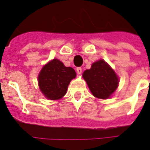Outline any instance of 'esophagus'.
<instances>
[{"instance_id": "34e87169", "label": "esophagus", "mask_w": 150, "mask_h": 150, "mask_svg": "<svg viewBox=\"0 0 150 150\" xmlns=\"http://www.w3.org/2000/svg\"><path fill=\"white\" fill-rule=\"evenodd\" d=\"M76 71H77V73L79 74V75H81L82 72V68H76Z\"/></svg>"}]
</instances>
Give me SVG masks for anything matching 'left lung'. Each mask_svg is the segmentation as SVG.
<instances>
[{"label":"left lung","mask_w":150,"mask_h":150,"mask_svg":"<svg viewBox=\"0 0 150 150\" xmlns=\"http://www.w3.org/2000/svg\"><path fill=\"white\" fill-rule=\"evenodd\" d=\"M82 76L93 95L97 98H109L117 88L118 78L103 60L93 64L91 68L85 71Z\"/></svg>","instance_id":"left-lung-1"}]
</instances>
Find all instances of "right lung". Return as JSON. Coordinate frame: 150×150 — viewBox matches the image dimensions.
I'll use <instances>...</instances> for the list:
<instances>
[{
	"mask_svg": "<svg viewBox=\"0 0 150 150\" xmlns=\"http://www.w3.org/2000/svg\"><path fill=\"white\" fill-rule=\"evenodd\" d=\"M76 76L75 70L65 67L57 59L47 64L38 77L41 92L49 100H59L65 95L71 80Z\"/></svg>",
	"mask_w": 150,
	"mask_h": 150,
	"instance_id": "obj_1",
	"label": "right lung"
}]
</instances>
